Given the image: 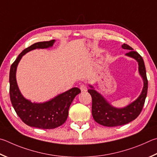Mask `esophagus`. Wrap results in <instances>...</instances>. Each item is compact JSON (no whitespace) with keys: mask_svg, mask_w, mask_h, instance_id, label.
<instances>
[{"mask_svg":"<svg viewBox=\"0 0 157 157\" xmlns=\"http://www.w3.org/2000/svg\"><path fill=\"white\" fill-rule=\"evenodd\" d=\"M80 90L82 92H84V91H86L87 90V87L86 85H84V84H82L80 86Z\"/></svg>","mask_w":157,"mask_h":157,"instance_id":"esophagus-1","label":"esophagus"}]
</instances>
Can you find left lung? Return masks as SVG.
I'll list each match as a JSON object with an SVG mask.
<instances>
[{
	"label": "left lung",
	"mask_w": 157,
	"mask_h": 157,
	"mask_svg": "<svg viewBox=\"0 0 157 157\" xmlns=\"http://www.w3.org/2000/svg\"><path fill=\"white\" fill-rule=\"evenodd\" d=\"M122 49L129 50L126 54L129 58L135 59L138 63L139 73L143 79L144 86L141 93L135 101L126 106L117 108L113 106L100 93L97 91L93 86L88 84L90 89L88 93L92 97V115L93 119L98 124L104 126L114 127L122 126L132 121L141 113L146 100L147 92V79L146 77V67L142 57L134 51L129 45L124 44Z\"/></svg>",
	"instance_id": "obj_1"
}]
</instances>
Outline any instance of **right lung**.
<instances>
[{"mask_svg": "<svg viewBox=\"0 0 157 157\" xmlns=\"http://www.w3.org/2000/svg\"><path fill=\"white\" fill-rule=\"evenodd\" d=\"M56 40L39 42L31 45L21 53L11 64L10 72V94L12 106L17 115L25 124L41 129H53L66 121L69 109L74 98L81 92L74 87L44 102H32L22 95L16 80V70L22 56L36 49L52 47Z\"/></svg>", "mask_w": 157, "mask_h": 157, "instance_id": "add662e5", "label": "right lung"}]
</instances>
